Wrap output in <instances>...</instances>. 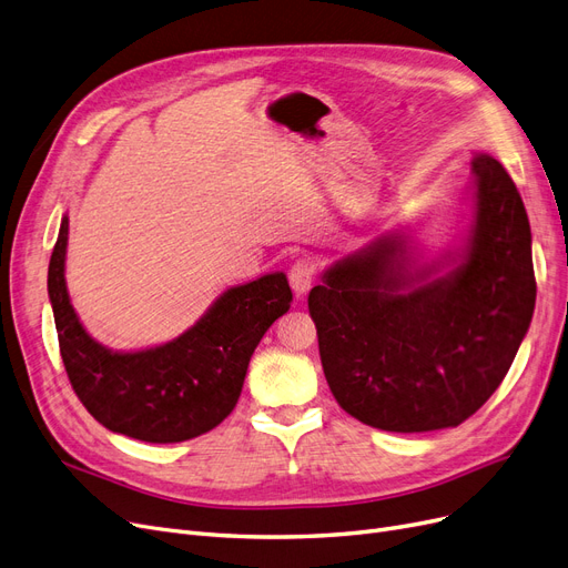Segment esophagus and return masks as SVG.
<instances>
[{
  "instance_id": "esophagus-1",
  "label": "esophagus",
  "mask_w": 568,
  "mask_h": 568,
  "mask_svg": "<svg viewBox=\"0 0 568 568\" xmlns=\"http://www.w3.org/2000/svg\"><path fill=\"white\" fill-rule=\"evenodd\" d=\"M313 278H316V271H313V264L308 260H297L290 268V285L297 295H306L313 285Z\"/></svg>"
}]
</instances>
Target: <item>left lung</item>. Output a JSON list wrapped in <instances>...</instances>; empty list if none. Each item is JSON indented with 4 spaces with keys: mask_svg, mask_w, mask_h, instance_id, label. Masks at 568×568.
<instances>
[{
    "mask_svg": "<svg viewBox=\"0 0 568 568\" xmlns=\"http://www.w3.org/2000/svg\"><path fill=\"white\" fill-rule=\"evenodd\" d=\"M470 173L475 213L458 252L412 268L407 239L386 234L334 262L308 292L329 390L372 428L464 424L506 379L529 329L527 210L494 156L475 154ZM445 265L453 268L440 274Z\"/></svg>",
    "mask_w": 568,
    "mask_h": 568,
    "instance_id": "obj_1",
    "label": "left lung"
}]
</instances>
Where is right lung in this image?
<instances>
[{"instance_id": "add662e5", "label": "right lung", "mask_w": 568, "mask_h": 568, "mask_svg": "<svg viewBox=\"0 0 568 568\" xmlns=\"http://www.w3.org/2000/svg\"><path fill=\"white\" fill-rule=\"evenodd\" d=\"M68 217L49 264V300L68 379L89 414L142 443H184L220 426L236 407L247 363L264 332L287 313L285 273L226 290L178 339L135 353L98 344L83 329L65 285Z\"/></svg>"}]
</instances>
